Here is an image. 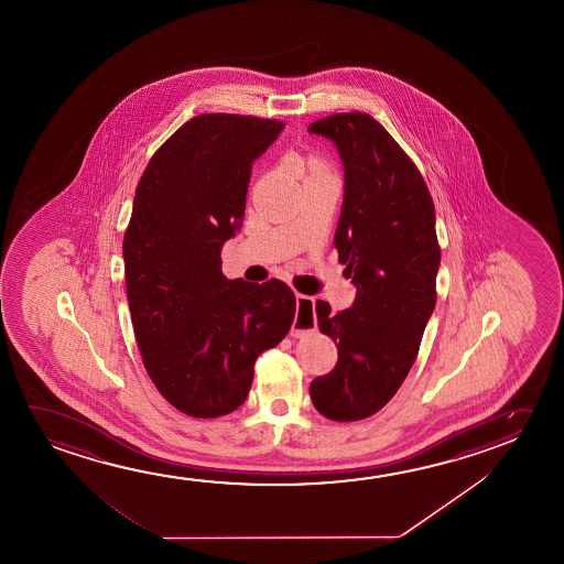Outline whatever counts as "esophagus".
Masks as SVG:
<instances>
[{
  "mask_svg": "<svg viewBox=\"0 0 564 564\" xmlns=\"http://www.w3.org/2000/svg\"><path fill=\"white\" fill-rule=\"evenodd\" d=\"M296 318L291 328V336H303L306 332H314L318 326L316 321V313H314V299L313 296L296 295Z\"/></svg>",
  "mask_w": 564,
  "mask_h": 564,
  "instance_id": "1",
  "label": "esophagus"
}]
</instances>
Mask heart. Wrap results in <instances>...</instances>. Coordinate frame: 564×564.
Returning <instances> with one entry per match:
<instances>
[{
  "label": "heart",
  "instance_id": "obj_1",
  "mask_svg": "<svg viewBox=\"0 0 564 564\" xmlns=\"http://www.w3.org/2000/svg\"><path fill=\"white\" fill-rule=\"evenodd\" d=\"M289 167L295 170L296 174L304 175V182L318 180V177H336L334 167L326 158L321 154H304V156L289 158Z\"/></svg>",
  "mask_w": 564,
  "mask_h": 564
}]
</instances>
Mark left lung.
Wrapping results in <instances>:
<instances>
[{"instance_id":"obj_1","label":"left lung","mask_w":564,"mask_h":564,"mask_svg":"<svg viewBox=\"0 0 564 564\" xmlns=\"http://www.w3.org/2000/svg\"><path fill=\"white\" fill-rule=\"evenodd\" d=\"M308 130L334 140L344 162L334 246L357 286L351 308L334 313L316 303L318 328L338 347V364L311 382V399L322 416L357 422L397 394L416 361L437 301L435 207L416 164L371 115H329Z\"/></svg>"}]
</instances>
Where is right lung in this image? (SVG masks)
Wrapping results in <instances>:
<instances>
[{"mask_svg": "<svg viewBox=\"0 0 564 564\" xmlns=\"http://www.w3.org/2000/svg\"><path fill=\"white\" fill-rule=\"evenodd\" d=\"M283 122L203 113L175 130L140 177L122 238L130 321L142 364L172 406L218 417L242 406L253 364L295 321L291 286L220 271L246 208L251 162Z\"/></svg>", "mask_w": 564, "mask_h": 564, "instance_id": "obj_1", "label": "right lung"}]
</instances>
